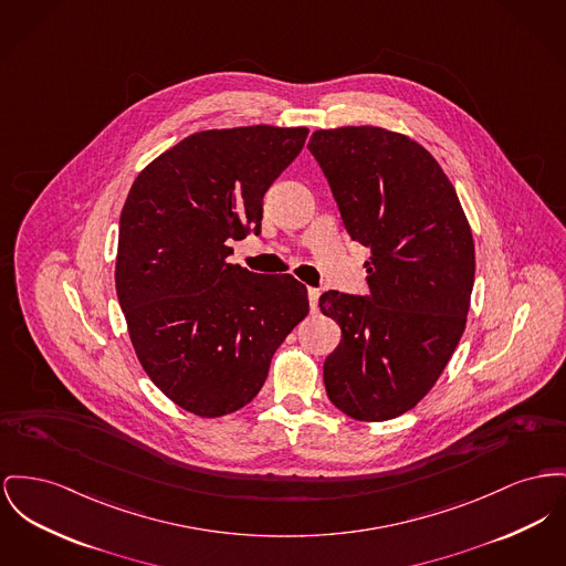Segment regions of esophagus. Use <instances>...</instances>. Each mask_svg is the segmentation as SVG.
<instances>
[{
  "mask_svg": "<svg viewBox=\"0 0 566 566\" xmlns=\"http://www.w3.org/2000/svg\"><path fill=\"white\" fill-rule=\"evenodd\" d=\"M307 297H310V307L316 310L318 305V297H321V291L318 289H307Z\"/></svg>",
  "mask_w": 566,
  "mask_h": 566,
  "instance_id": "esophagus-1",
  "label": "esophagus"
}]
</instances>
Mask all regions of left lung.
I'll return each instance as SVG.
<instances>
[{"instance_id": "left-lung-1", "label": "left lung", "mask_w": 566, "mask_h": 566, "mask_svg": "<svg viewBox=\"0 0 566 566\" xmlns=\"http://www.w3.org/2000/svg\"><path fill=\"white\" fill-rule=\"evenodd\" d=\"M344 227L369 248V295L329 291L318 305L342 329L325 359V389L357 421L415 408L440 378L465 329L474 241L453 184L406 134L376 126L316 130Z\"/></svg>"}]
</instances>
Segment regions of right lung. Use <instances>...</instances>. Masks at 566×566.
Masks as SVG:
<instances>
[{"mask_svg":"<svg viewBox=\"0 0 566 566\" xmlns=\"http://www.w3.org/2000/svg\"><path fill=\"white\" fill-rule=\"evenodd\" d=\"M307 128L190 134L138 172L119 218L115 289L134 353L184 410L224 417L256 398L271 357L307 316V289L227 259L261 233L263 197Z\"/></svg>","mask_w":566,"mask_h":566,"instance_id":"right-lung-1","label":"right lung"}]
</instances>
